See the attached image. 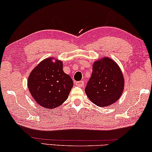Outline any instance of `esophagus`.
<instances>
[{
	"label": "esophagus",
	"instance_id": "obj_1",
	"mask_svg": "<svg viewBox=\"0 0 152 152\" xmlns=\"http://www.w3.org/2000/svg\"><path fill=\"white\" fill-rule=\"evenodd\" d=\"M75 84H76V86H78V87H83L84 86V82H83V81H77Z\"/></svg>",
	"mask_w": 152,
	"mask_h": 152
}]
</instances>
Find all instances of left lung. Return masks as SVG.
Wrapping results in <instances>:
<instances>
[{"label":"left lung","instance_id":"8db88e82","mask_svg":"<svg viewBox=\"0 0 152 152\" xmlns=\"http://www.w3.org/2000/svg\"><path fill=\"white\" fill-rule=\"evenodd\" d=\"M124 83L120 67L113 59L104 57L94 62L85 91L94 104L105 107L112 105L121 98Z\"/></svg>","mask_w":152,"mask_h":152}]
</instances>
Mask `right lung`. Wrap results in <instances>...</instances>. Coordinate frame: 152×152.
Listing matches in <instances>:
<instances>
[{"label": "right lung", "mask_w": 152, "mask_h": 152, "mask_svg": "<svg viewBox=\"0 0 152 152\" xmlns=\"http://www.w3.org/2000/svg\"><path fill=\"white\" fill-rule=\"evenodd\" d=\"M48 58L32 70L27 79L29 92L39 105L48 109L61 106L68 98L73 81L64 73L63 62Z\"/></svg>", "instance_id": "right-lung-1"}]
</instances>
